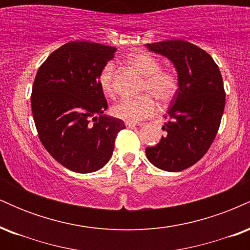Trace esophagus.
<instances>
[{
  "label": "esophagus",
  "mask_w": 250,
  "mask_h": 250,
  "mask_svg": "<svg viewBox=\"0 0 250 250\" xmlns=\"http://www.w3.org/2000/svg\"><path fill=\"white\" fill-rule=\"evenodd\" d=\"M125 125L127 128H131V129H140L142 127V123H131V122H125Z\"/></svg>",
  "instance_id": "esophagus-1"
}]
</instances>
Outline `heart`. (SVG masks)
I'll return each instance as SVG.
<instances>
[{
    "instance_id": "heart-1",
    "label": "heart",
    "mask_w": 250,
    "mask_h": 250,
    "mask_svg": "<svg viewBox=\"0 0 250 250\" xmlns=\"http://www.w3.org/2000/svg\"><path fill=\"white\" fill-rule=\"evenodd\" d=\"M129 62L143 76L140 93H147L136 99L121 100L111 107V114L123 121L136 123L151 117L156 113V99L161 104L173 101L179 90V79L174 70L162 68L159 59L148 53H136ZM114 64L107 63L99 75V84L103 94L114 96Z\"/></svg>"
}]
</instances>
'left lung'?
I'll return each mask as SVG.
<instances>
[{
  "label": "left lung",
  "mask_w": 250,
  "mask_h": 250,
  "mask_svg": "<svg viewBox=\"0 0 250 250\" xmlns=\"http://www.w3.org/2000/svg\"><path fill=\"white\" fill-rule=\"evenodd\" d=\"M147 47L174 63L179 90L166 116L165 137L146 148V155L155 167L181 171L202 159L219 131L226 104L222 76L213 57L190 42L168 40Z\"/></svg>",
  "instance_id": "1"
}]
</instances>
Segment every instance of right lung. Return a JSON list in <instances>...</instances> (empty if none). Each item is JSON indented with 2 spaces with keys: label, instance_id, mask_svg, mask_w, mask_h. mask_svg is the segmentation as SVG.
I'll list each match as a JSON object with an SVG mask.
<instances>
[{
  "label": "right lung",
  "instance_id": "right-lung-1",
  "mask_svg": "<svg viewBox=\"0 0 250 250\" xmlns=\"http://www.w3.org/2000/svg\"><path fill=\"white\" fill-rule=\"evenodd\" d=\"M115 47L71 41L37 70L31 110L40 141L57 162L75 173L99 170L110 160L125 122L103 115L107 100L99 84Z\"/></svg>",
  "mask_w": 250,
  "mask_h": 250
}]
</instances>
